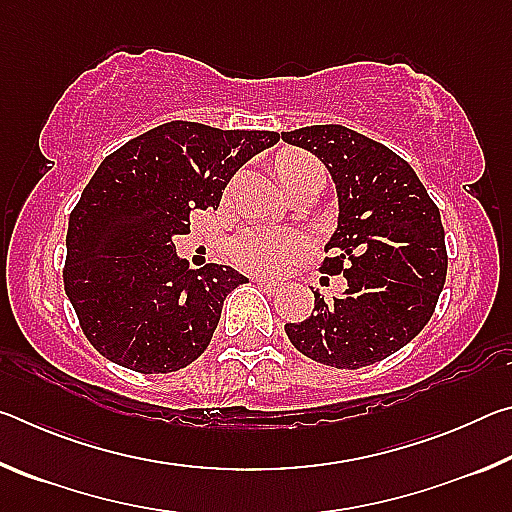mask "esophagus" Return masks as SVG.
I'll return each mask as SVG.
<instances>
[{
	"instance_id": "esophagus-1",
	"label": "esophagus",
	"mask_w": 512,
	"mask_h": 512,
	"mask_svg": "<svg viewBox=\"0 0 512 512\" xmlns=\"http://www.w3.org/2000/svg\"><path fill=\"white\" fill-rule=\"evenodd\" d=\"M257 284H259V287H262L266 293H275L277 289H280V284L273 282V280H266V277H259Z\"/></svg>"
}]
</instances>
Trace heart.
Returning <instances> with one entry per match:
<instances>
[{
    "label": "heart",
    "instance_id": "obj_1",
    "mask_svg": "<svg viewBox=\"0 0 512 512\" xmlns=\"http://www.w3.org/2000/svg\"><path fill=\"white\" fill-rule=\"evenodd\" d=\"M309 155L302 153H289L277 162V173L287 176L289 171L302 167L309 162ZM307 239L300 232L293 230H280V228H264V225H255V228H246L241 235L235 237L230 246L232 259L239 268L250 273H282L289 268L296 259L305 253Z\"/></svg>",
    "mask_w": 512,
    "mask_h": 512
}]
</instances>
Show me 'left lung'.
Listing matches in <instances>:
<instances>
[{
    "label": "left lung",
    "mask_w": 512,
    "mask_h": 512,
    "mask_svg": "<svg viewBox=\"0 0 512 512\" xmlns=\"http://www.w3.org/2000/svg\"><path fill=\"white\" fill-rule=\"evenodd\" d=\"M282 140L307 149L332 173L339 225L320 271L343 273L334 300L314 291V311L287 323L305 357L357 370L391 357L422 332L447 277L445 228L411 164L388 146L339 124L305 126Z\"/></svg>",
    "instance_id": "8db88e82"
}]
</instances>
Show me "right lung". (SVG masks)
I'll return each mask as SVG.
<instances>
[{
	"instance_id": "right-lung-1",
	"label": "right lung",
	"mask_w": 512,
	"mask_h": 512,
	"mask_svg": "<svg viewBox=\"0 0 512 512\" xmlns=\"http://www.w3.org/2000/svg\"><path fill=\"white\" fill-rule=\"evenodd\" d=\"M275 142L273 131L169 121L99 164L69 214L63 271L94 350L142 375L201 357L225 296L248 280L219 264L194 271L173 239L189 232V212L219 207L230 178Z\"/></svg>"
}]
</instances>
